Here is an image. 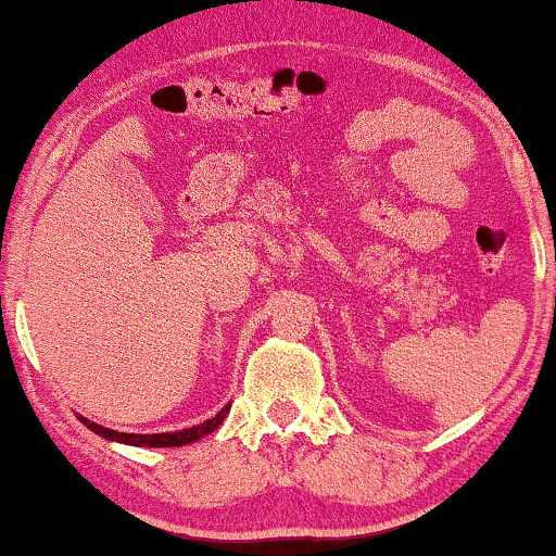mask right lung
Instances as JSON below:
<instances>
[{
    "mask_svg": "<svg viewBox=\"0 0 556 556\" xmlns=\"http://www.w3.org/2000/svg\"><path fill=\"white\" fill-rule=\"evenodd\" d=\"M227 413H230V402H227V405L219 409V413L212 417V420H204L200 425H192V428L174 430V432H151V435H139V432H118V430L103 428V425L88 420V417H83V415H78V417L88 430H93L96 435H101L105 440H113V443L136 445V447H179V445L197 443L200 438L210 435V432H215L219 425H223Z\"/></svg>",
    "mask_w": 556,
    "mask_h": 556,
    "instance_id": "add662e5",
    "label": "right lung"
}]
</instances>
